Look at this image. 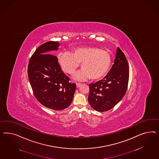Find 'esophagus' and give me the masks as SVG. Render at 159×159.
Returning <instances> with one entry per match:
<instances>
[{
    "label": "esophagus",
    "mask_w": 159,
    "mask_h": 159,
    "mask_svg": "<svg viewBox=\"0 0 159 159\" xmlns=\"http://www.w3.org/2000/svg\"><path fill=\"white\" fill-rule=\"evenodd\" d=\"M81 84H82L80 83H76V86H77V87H79L81 86Z\"/></svg>",
    "instance_id": "34e87169"
}]
</instances>
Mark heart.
<instances>
[{
    "label": "heart",
    "mask_w": 159,
    "mask_h": 159,
    "mask_svg": "<svg viewBox=\"0 0 159 159\" xmlns=\"http://www.w3.org/2000/svg\"><path fill=\"white\" fill-rule=\"evenodd\" d=\"M65 72L73 74L82 63V70L75 75L78 80H99L106 76L111 66V55L104 49L94 47L75 49L73 53L65 52L58 57Z\"/></svg>",
    "instance_id": "obj_1"
}]
</instances>
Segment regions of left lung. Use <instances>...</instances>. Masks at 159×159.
<instances>
[{"label": "left lung", "instance_id": "8db88e82", "mask_svg": "<svg viewBox=\"0 0 159 159\" xmlns=\"http://www.w3.org/2000/svg\"><path fill=\"white\" fill-rule=\"evenodd\" d=\"M129 76L128 63L124 52L117 48L114 64L103 80L89 84L88 100L96 111L112 109L125 96Z\"/></svg>", "mask_w": 159, "mask_h": 159}]
</instances>
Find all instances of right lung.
I'll use <instances>...</instances> for the list:
<instances>
[{
  "mask_svg": "<svg viewBox=\"0 0 159 159\" xmlns=\"http://www.w3.org/2000/svg\"><path fill=\"white\" fill-rule=\"evenodd\" d=\"M59 45L57 41L41 45L28 65V76L34 96L42 105L54 110H62L70 106L76 87L63 72L58 58L48 53L57 50Z\"/></svg>",
  "mask_w": 159,
  "mask_h": 159,
  "instance_id": "obj_1",
  "label": "right lung"
}]
</instances>
